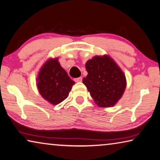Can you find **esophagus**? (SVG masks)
I'll list each match as a JSON object with an SVG mask.
<instances>
[{
  "label": "esophagus",
  "instance_id": "34e87169",
  "mask_svg": "<svg viewBox=\"0 0 160 160\" xmlns=\"http://www.w3.org/2000/svg\"><path fill=\"white\" fill-rule=\"evenodd\" d=\"M82 77H80V78H75V81L76 82H82Z\"/></svg>",
  "mask_w": 160,
  "mask_h": 160
}]
</instances>
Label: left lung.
<instances>
[{
  "instance_id": "left-lung-1",
  "label": "left lung",
  "mask_w": 160,
  "mask_h": 160,
  "mask_svg": "<svg viewBox=\"0 0 160 160\" xmlns=\"http://www.w3.org/2000/svg\"><path fill=\"white\" fill-rule=\"evenodd\" d=\"M88 75L82 82L100 107L115 105L126 88L124 72L108 55L95 56L85 64Z\"/></svg>"
}]
</instances>
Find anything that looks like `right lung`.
Segmentation results:
<instances>
[{"mask_svg": "<svg viewBox=\"0 0 160 160\" xmlns=\"http://www.w3.org/2000/svg\"><path fill=\"white\" fill-rule=\"evenodd\" d=\"M36 80L40 94L52 105H58L65 100L75 84L60 65L58 58H51L45 62Z\"/></svg>", "mask_w": 160, "mask_h": 160, "instance_id": "right-lung-1", "label": "right lung"}]
</instances>
